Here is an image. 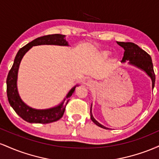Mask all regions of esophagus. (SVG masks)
<instances>
[{
  "label": "esophagus",
  "mask_w": 159,
  "mask_h": 159,
  "mask_svg": "<svg viewBox=\"0 0 159 159\" xmlns=\"http://www.w3.org/2000/svg\"><path fill=\"white\" fill-rule=\"evenodd\" d=\"M87 85H88V86H91V85H92V81H88V82H87Z\"/></svg>",
  "instance_id": "34e87169"
}]
</instances>
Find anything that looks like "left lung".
Returning a JSON list of instances; mask_svg holds the SVG:
<instances>
[{
  "instance_id": "left-lung-1",
  "label": "left lung",
  "mask_w": 159,
  "mask_h": 159,
  "mask_svg": "<svg viewBox=\"0 0 159 159\" xmlns=\"http://www.w3.org/2000/svg\"><path fill=\"white\" fill-rule=\"evenodd\" d=\"M117 44L123 47L125 50L124 52V56L122 60V62L129 61V63L135 66L138 68L143 69L147 72V75L151 78L152 81V88L155 86L156 82V75H155L154 69H153V64L152 62V58L150 55L147 54L145 51L140 48L138 45L133 43H123V42H117ZM90 118L92 121L97 125L98 126L102 128V129H107L104 125L98 123L94 117L93 116L92 112H91L90 107Z\"/></svg>"
}]
</instances>
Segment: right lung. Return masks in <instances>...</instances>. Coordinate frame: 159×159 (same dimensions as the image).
<instances>
[{"mask_svg":"<svg viewBox=\"0 0 159 159\" xmlns=\"http://www.w3.org/2000/svg\"><path fill=\"white\" fill-rule=\"evenodd\" d=\"M65 35L62 34H50L38 37L29 43L28 44L19 49L14 60L13 65L9 72L7 78V94L10 105L12 106L20 117L24 120L31 123H50L60 120L63 116L67 103L69 102V97L74 93L75 87H74L67 94L66 105H63L64 101L59 106L48 110H36L27 106L20 98L17 90V75L20 62L22 59L25 53L34 45H68V43L64 39Z\"/></svg>","mask_w":159,"mask_h":159,"instance_id":"1","label":"right lung"}]
</instances>
